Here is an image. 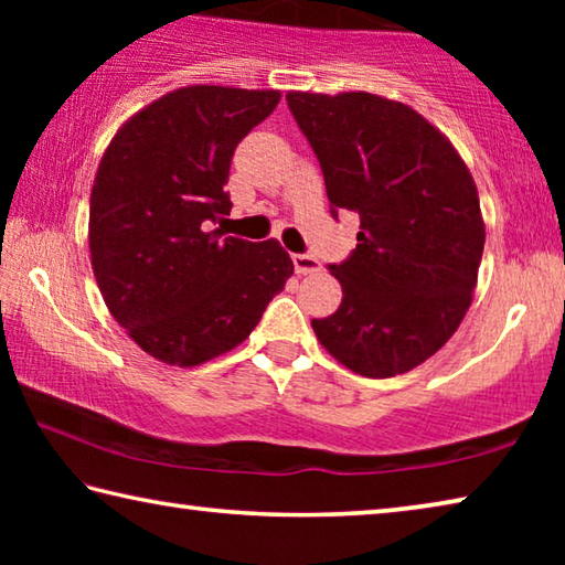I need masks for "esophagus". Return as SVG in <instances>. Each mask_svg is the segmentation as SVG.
Wrapping results in <instances>:
<instances>
[{
  "label": "esophagus",
  "instance_id": "esophagus-1",
  "mask_svg": "<svg viewBox=\"0 0 565 565\" xmlns=\"http://www.w3.org/2000/svg\"><path fill=\"white\" fill-rule=\"evenodd\" d=\"M291 262H294L296 274H317V271H321L319 259H313L311 254H294Z\"/></svg>",
  "mask_w": 565,
  "mask_h": 565
}]
</instances>
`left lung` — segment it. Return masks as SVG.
Segmentation results:
<instances>
[{
  "label": "left lung",
  "mask_w": 565,
  "mask_h": 565,
  "mask_svg": "<svg viewBox=\"0 0 565 565\" xmlns=\"http://www.w3.org/2000/svg\"><path fill=\"white\" fill-rule=\"evenodd\" d=\"M317 154L331 216H361L359 244L329 271L343 299L313 319L333 359L366 379L416 369L471 306L486 228L478 191L441 131L376 94H286Z\"/></svg>",
  "instance_id": "8db88e82"
}]
</instances>
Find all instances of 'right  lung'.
Here are the masks:
<instances>
[{
	"instance_id": "right-lung-1",
	"label": "right lung",
	"mask_w": 565,
	"mask_h": 565,
	"mask_svg": "<svg viewBox=\"0 0 565 565\" xmlns=\"http://www.w3.org/2000/svg\"><path fill=\"white\" fill-rule=\"evenodd\" d=\"M279 92L184 87L124 124L89 199L92 269L129 337L171 366L242 343L294 274L279 242L212 228L232 212L234 149Z\"/></svg>"
}]
</instances>
